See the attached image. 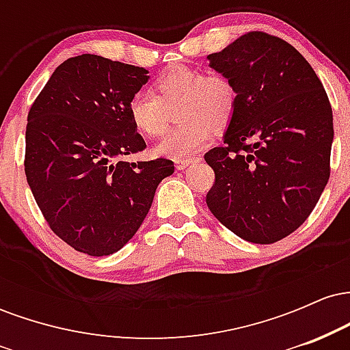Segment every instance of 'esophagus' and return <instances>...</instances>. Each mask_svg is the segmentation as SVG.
<instances>
[{"instance_id": "1", "label": "esophagus", "mask_w": 350, "mask_h": 350, "mask_svg": "<svg viewBox=\"0 0 350 350\" xmlns=\"http://www.w3.org/2000/svg\"><path fill=\"white\" fill-rule=\"evenodd\" d=\"M196 161H199V158H189V159H179V161H176V167L180 171L186 170L187 166H191V164H194Z\"/></svg>"}]
</instances>
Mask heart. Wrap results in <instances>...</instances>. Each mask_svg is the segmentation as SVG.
Segmentation results:
<instances>
[{"instance_id":"obj_1","label":"heart","mask_w":350,"mask_h":350,"mask_svg":"<svg viewBox=\"0 0 350 350\" xmlns=\"http://www.w3.org/2000/svg\"><path fill=\"white\" fill-rule=\"evenodd\" d=\"M176 110L179 123L161 139L156 152L171 159H189L212 138L214 126L232 122L237 90L220 72H202L178 66L152 82L151 95L138 94L128 103V118L139 135L158 138L166 131Z\"/></svg>"}]
</instances>
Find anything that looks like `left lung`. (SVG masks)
I'll list each match as a JSON object with an SVG mask.
<instances>
[{
  "label": "left lung",
  "instance_id": "8db88e82",
  "mask_svg": "<svg viewBox=\"0 0 350 350\" xmlns=\"http://www.w3.org/2000/svg\"><path fill=\"white\" fill-rule=\"evenodd\" d=\"M207 59L237 90L224 143L204 156L215 172L207 207L240 239L275 243L308 219L329 180L327 94L291 44L262 31Z\"/></svg>",
  "mask_w": 350,
  "mask_h": 350
}]
</instances>
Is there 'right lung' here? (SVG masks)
I'll use <instances>...</instances> for the list:
<instances>
[{"instance_id": "right-lung-1", "label": "right lung", "mask_w": 350, "mask_h": 350, "mask_svg": "<svg viewBox=\"0 0 350 350\" xmlns=\"http://www.w3.org/2000/svg\"><path fill=\"white\" fill-rule=\"evenodd\" d=\"M148 70L102 55L62 62L31 105L24 171L51 230L77 252L105 256L136 234L171 159L126 163L146 143L128 103Z\"/></svg>"}]
</instances>
